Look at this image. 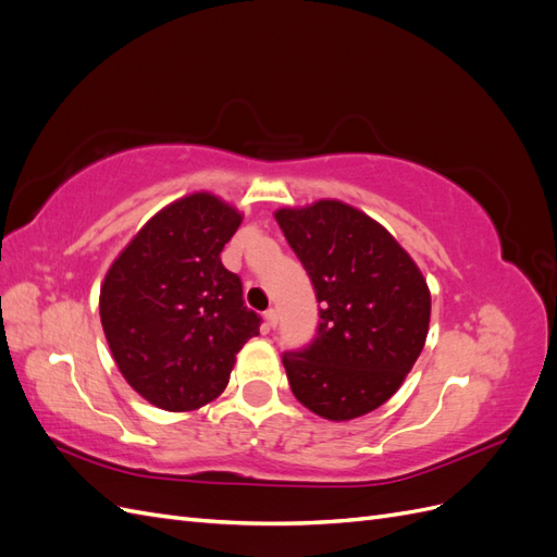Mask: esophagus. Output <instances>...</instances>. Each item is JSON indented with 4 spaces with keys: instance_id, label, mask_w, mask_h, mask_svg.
<instances>
[{
    "instance_id": "obj_1",
    "label": "esophagus",
    "mask_w": 557,
    "mask_h": 557,
    "mask_svg": "<svg viewBox=\"0 0 557 557\" xmlns=\"http://www.w3.org/2000/svg\"><path fill=\"white\" fill-rule=\"evenodd\" d=\"M264 323H267V327H269V330L276 327V323H278V313H276V309H267V311H264Z\"/></svg>"
}]
</instances>
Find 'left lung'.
<instances>
[{"label":"left lung","mask_w":557,"mask_h":557,"mask_svg":"<svg viewBox=\"0 0 557 557\" xmlns=\"http://www.w3.org/2000/svg\"><path fill=\"white\" fill-rule=\"evenodd\" d=\"M274 218L320 301L313 344L283 356L290 391L334 423L372 413L425 346L428 281L391 232L342 199L283 207Z\"/></svg>","instance_id":"8db88e82"}]
</instances>
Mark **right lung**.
<instances>
[{
  "instance_id": "1",
  "label": "right lung",
  "mask_w": 557,
  "mask_h": 557,
  "mask_svg": "<svg viewBox=\"0 0 557 557\" xmlns=\"http://www.w3.org/2000/svg\"><path fill=\"white\" fill-rule=\"evenodd\" d=\"M244 213L209 190L162 207L117 252L99 318L123 379L158 409L185 413L223 395L237 352L260 334L221 250Z\"/></svg>"
}]
</instances>
